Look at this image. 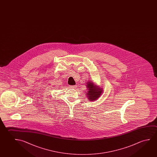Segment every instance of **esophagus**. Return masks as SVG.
I'll return each mask as SVG.
<instances>
[{"label": "esophagus", "instance_id": "1", "mask_svg": "<svg viewBox=\"0 0 157 157\" xmlns=\"http://www.w3.org/2000/svg\"><path fill=\"white\" fill-rule=\"evenodd\" d=\"M76 86L75 85H73V86H70V89H75L76 88Z\"/></svg>", "mask_w": 157, "mask_h": 157}]
</instances>
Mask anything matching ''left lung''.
Listing matches in <instances>:
<instances>
[{"label": "left lung", "mask_w": 157, "mask_h": 157, "mask_svg": "<svg viewBox=\"0 0 157 157\" xmlns=\"http://www.w3.org/2000/svg\"><path fill=\"white\" fill-rule=\"evenodd\" d=\"M86 84L87 90L85 94L89 101H94L99 98L103 94V88L99 87V86L96 84H94V82H93L91 79V80H89Z\"/></svg>", "instance_id": "8db88e82"}]
</instances>
